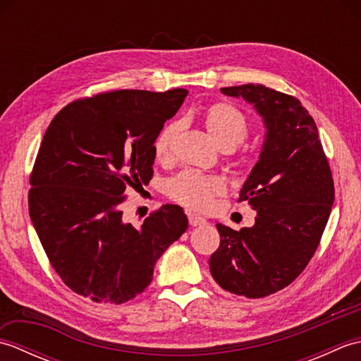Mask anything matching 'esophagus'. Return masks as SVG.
I'll return each mask as SVG.
<instances>
[{"label":"esophagus","instance_id":"esophagus-1","mask_svg":"<svg viewBox=\"0 0 361 361\" xmlns=\"http://www.w3.org/2000/svg\"><path fill=\"white\" fill-rule=\"evenodd\" d=\"M189 224L190 226H200V225H204L206 224V219L197 216V214H189Z\"/></svg>","mask_w":361,"mask_h":361}]
</instances>
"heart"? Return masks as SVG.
Segmentation results:
<instances>
[{"label": "heart", "mask_w": 361, "mask_h": 361, "mask_svg": "<svg viewBox=\"0 0 361 361\" xmlns=\"http://www.w3.org/2000/svg\"><path fill=\"white\" fill-rule=\"evenodd\" d=\"M206 128L224 150H233L247 140L250 126L245 114L231 104H216L206 111ZM180 122H169L159 130L153 152L158 159H167L171 157L173 141L180 133ZM225 183L217 176H206L194 171H186L176 175L169 181L167 192L173 200L183 203L194 209H206L212 204L216 195L225 192Z\"/></svg>", "instance_id": "1"}]
</instances>
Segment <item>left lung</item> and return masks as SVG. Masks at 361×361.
<instances>
[{
	"label": "left lung",
	"instance_id": "1",
	"mask_svg": "<svg viewBox=\"0 0 361 361\" xmlns=\"http://www.w3.org/2000/svg\"><path fill=\"white\" fill-rule=\"evenodd\" d=\"M262 118L265 140L240 189L257 212L255 225H217L220 247L209 270L229 293L264 298L290 286L315 255L331 216L335 189L315 121L296 97L265 85L221 88Z\"/></svg>",
	"mask_w": 361,
	"mask_h": 361
}]
</instances>
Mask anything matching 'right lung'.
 <instances>
[{
  "instance_id": "1",
  "label": "right lung",
  "mask_w": 361,
  "mask_h": 361,
  "mask_svg": "<svg viewBox=\"0 0 361 361\" xmlns=\"http://www.w3.org/2000/svg\"><path fill=\"white\" fill-rule=\"evenodd\" d=\"M188 90H119L79 99L46 128L30 175L29 216L51 265L78 295L122 304L153 279L157 260L188 229L164 204L141 226L122 220L126 188L153 175V141Z\"/></svg>"
}]
</instances>
